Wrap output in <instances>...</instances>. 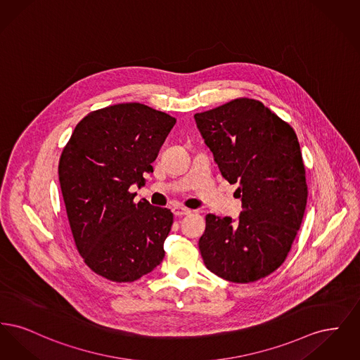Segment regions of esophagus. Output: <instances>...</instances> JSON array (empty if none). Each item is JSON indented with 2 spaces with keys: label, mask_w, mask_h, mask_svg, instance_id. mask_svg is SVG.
<instances>
[{
  "label": "esophagus",
  "mask_w": 360,
  "mask_h": 360,
  "mask_svg": "<svg viewBox=\"0 0 360 360\" xmlns=\"http://www.w3.org/2000/svg\"><path fill=\"white\" fill-rule=\"evenodd\" d=\"M172 213L175 214V216H178V217H181V216H186V214H190L191 213V210L188 209V207H184V206H174L172 207Z\"/></svg>",
  "instance_id": "1"
}]
</instances>
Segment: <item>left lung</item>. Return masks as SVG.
Segmentation results:
<instances>
[{"label": "left lung", "mask_w": 360, "mask_h": 360, "mask_svg": "<svg viewBox=\"0 0 360 360\" xmlns=\"http://www.w3.org/2000/svg\"><path fill=\"white\" fill-rule=\"evenodd\" d=\"M221 175L239 184L241 213L206 216L200 251L206 269L225 281L250 283L285 262L301 226L308 186L294 129L263 103L238 98L194 115Z\"/></svg>", "instance_id": "1"}]
</instances>
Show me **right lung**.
Masks as SVG:
<instances>
[{"label":"right lung","mask_w":360,"mask_h":360,"mask_svg":"<svg viewBox=\"0 0 360 360\" xmlns=\"http://www.w3.org/2000/svg\"><path fill=\"white\" fill-rule=\"evenodd\" d=\"M175 119L139 103H117L79 121L59 160V182L77 250L86 264L113 282H134L165 257L172 213L141 200L144 172Z\"/></svg>","instance_id":"add662e5"}]
</instances>
